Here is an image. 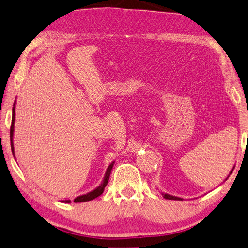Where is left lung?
Wrapping results in <instances>:
<instances>
[{"mask_svg":"<svg viewBox=\"0 0 248 248\" xmlns=\"http://www.w3.org/2000/svg\"><path fill=\"white\" fill-rule=\"evenodd\" d=\"M233 170H234V166H233V168H232V170H231V171H230V174H229V176H230V175L232 174ZM229 176H228V177H229ZM228 177H227V178H226V180L228 179ZM162 195H163V197H164L166 200H176V201H181V200H182L181 198L175 197V195H170V194H168V193H162Z\"/></svg>","mask_w":248,"mask_h":248,"instance_id":"8db88e82","label":"left lung"}]
</instances>
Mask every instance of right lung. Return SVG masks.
I'll return each mask as SVG.
<instances>
[{
	"label": "right lung",
	"mask_w": 248,
	"mask_h": 248,
	"mask_svg": "<svg viewBox=\"0 0 248 248\" xmlns=\"http://www.w3.org/2000/svg\"><path fill=\"white\" fill-rule=\"evenodd\" d=\"M15 108H16V100H15V102H14V106H13V116H12V126H11V147H12V152H13L14 157H15V150H14L13 137H14V128H15ZM113 165H114V161L111 163V164L108 166V168H107L106 174H105V177H104V180L101 181V184L98 186L97 188H95L94 190L91 191V192H88L86 194H83V195H80V197L76 198V199H74L73 202L74 203L87 202V201L94 200V199L98 198V197H99V195H101L102 193H104L106 186H107V184H108V181H109L110 174H111L112 168H113ZM62 203H71V201H70V200H63V201H62Z\"/></svg>",
	"instance_id": "obj_1"
}]
</instances>
